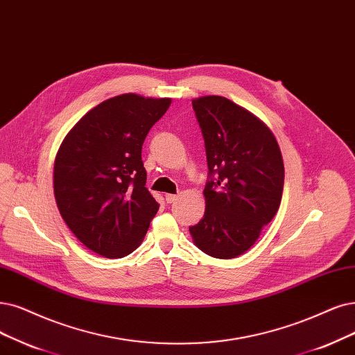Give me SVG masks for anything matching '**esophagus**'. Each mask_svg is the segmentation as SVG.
<instances>
[{
  "label": "esophagus",
  "mask_w": 355,
  "mask_h": 355,
  "mask_svg": "<svg viewBox=\"0 0 355 355\" xmlns=\"http://www.w3.org/2000/svg\"><path fill=\"white\" fill-rule=\"evenodd\" d=\"M177 199H178L177 194H171V193H166V194H165V200H166L168 203H174Z\"/></svg>",
  "instance_id": "34e87169"
}]
</instances>
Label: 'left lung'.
Listing matches in <instances>:
<instances>
[{
	"mask_svg": "<svg viewBox=\"0 0 355 355\" xmlns=\"http://www.w3.org/2000/svg\"><path fill=\"white\" fill-rule=\"evenodd\" d=\"M191 103L211 177L203 190L205 216L190 227L191 239L212 257H239L252 248L279 209V144L260 118L224 96H202Z\"/></svg>",
	"mask_w": 355,
	"mask_h": 355,
	"instance_id": "1",
	"label": "left lung"
}]
</instances>
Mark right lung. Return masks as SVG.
Wrapping results in <instances>:
<instances>
[{
	"instance_id": "add662e5",
	"label": "right lung",
	"mask_w": 355,
	"mask_h": 355,
	"mask_svg": "<svg viewBox=\"0 0 355 355\" xmlns=\"http://www.w3.org/2000/svg\"><path fill=\"white\" fill-rule=\"evenodd\" d=\"M171 98L124 94L86 112L64 137L54 194L71 232L89 250L120 259L141 244L159 205L144 187L141 146Z\"/></svg>"
}]
</instances>
